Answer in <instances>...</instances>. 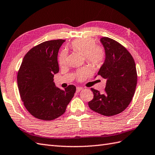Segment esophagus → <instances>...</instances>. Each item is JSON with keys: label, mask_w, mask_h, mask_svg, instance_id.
I'll return each mask as SVG.
<instances>
[{"label": "esophagus", "mask_w": 155, "mask_h": 155, "mask_svg": "<svg viewBox=\"0 0 155 155\" xmlns=\"http://www.w3.org/2000/svg\"><path fill=\"white\" fill-rule=\"evenodd\" d=\"M82 90H83V88H81V87H77L76 91H77V92H81V91H82Z\"/></svg>", "instance_id": "1"}]
</instances>
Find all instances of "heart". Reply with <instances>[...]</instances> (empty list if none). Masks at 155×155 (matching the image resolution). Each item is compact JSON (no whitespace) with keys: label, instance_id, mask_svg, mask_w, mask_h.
Here are the masks:
<instances>
[{"label":"heart","instance_id":"1","mask_svg":"<svg viewBox=\"0 0 155 155\" xmlns=\"http://www.w3.org/2000/svg\"><path fill=\"white\" fill-rule=\"evenodd\" d=\"M71 48L74 51L84 54L86 60L94 66H99L104 59V51L101 46L96 45V41L92 38H82L76 39L71 42ZM67 52L61 51L59 57L60 65H64L67 63ZM89 74L87 68L84 67L78 72L77 78L82 80Z\"/></svg>","mask_w":155,"mask_h":155}]
</instances>
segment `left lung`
I'll use <instances>...</instances> for the list:
<instances>
[{"label": "left lung", "mask_w": 155, "mask_h": 155, "mask_svg": "<svg viewBox=\"0 0 155 155\" xmlns=\"http://www.w3.org/2000/svg\"><path fill=\"white\" fill-rule=\"evenodd\" d=\"M100 42L105 51V59L98 75L107 80L105 92L101 94L91 88L94 98L88 102V106L103 116H112L122 112L131 102L137 75L134 59L126 48L109 38H102Z\"/></svg>", "instance_id": "8db88e82"}]
</instances>
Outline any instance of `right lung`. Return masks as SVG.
I'll list each match as a JSON object with an SVG mask.
<instances>
[{
    "label": "right lung",
    "mask_w": 155,
    "mask_h": 155,
    "mask_svg": "<svg viewBox=\"0 0 155 155\" xmlns=\"http://www.w3.org/2000/svg\"><path fill=\"white\" fill-rule=\"evenodd\" d=\"M65 41L43 42L31 49L22 60L17 82L21 99L34 117L49 121L63 115L76 92L74 85L62 90L55 86L54 74L59 73L57 56Z\"/></svg>",
    "instance_id": "1"
}]
</instances>
